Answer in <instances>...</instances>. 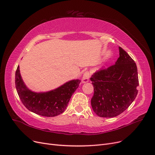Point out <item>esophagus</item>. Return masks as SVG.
<instances>
[{
	"mask_svg": "<svg viewBox=\"0 0 155 155\" xmlns=\"http://www.w3.org/2000/svg\"><path fill=\"white\" fill-rule=\"evenodd\" d=\"M89 77H90V74H89V71H85L84 74L83 75V77H82V82L83 84H85V83H87L89 82Z\"/></svg>",
	"mask_w": 155,
	"mask_h": 155,
	"instance_id": "1",
	"label": "esophagus"
}]
</instances>
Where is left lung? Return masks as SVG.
<instances>
[{
  "label": "left lung",
  "mask_w": 155,
  "mask_h": 155,
  "mask_svg": "<svg viewBox=\"0 0 155 155\" xmlns=\"http://www.w3.org/2000/svg\"><path fill=\"white\" fill-rule=\"evenodd\" d=\"M120 57L111 66L96 71L91 81L94 93L92 110L100 117H115L125 111L136 99L139 85L136 63L122 48Z\"/></svg>",
  "instance_id": "8db88e82"
}]
</instances>
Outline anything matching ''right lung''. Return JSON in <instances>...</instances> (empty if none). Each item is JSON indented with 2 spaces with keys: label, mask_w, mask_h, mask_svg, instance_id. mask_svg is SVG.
<instances>
[{
  "label": "right lung",
  "mask_w": 155,
  "mask_h": 155,
  "mask_svg": "<svg viewBox=\"0 0 155 155\" xmlns=\"http://www.w3.org/2000/svg\"><path fill=\"white\" fill-rule=\"evenodd\" d=\"M80 82L78 79L71 80L55 89L37 92L25 85L19 66L15 74L16 89L23 105L33 113L48 117H56L64 112Z\"/></svg>",
  "instance_id": "add662e5"
}]
</instances>
